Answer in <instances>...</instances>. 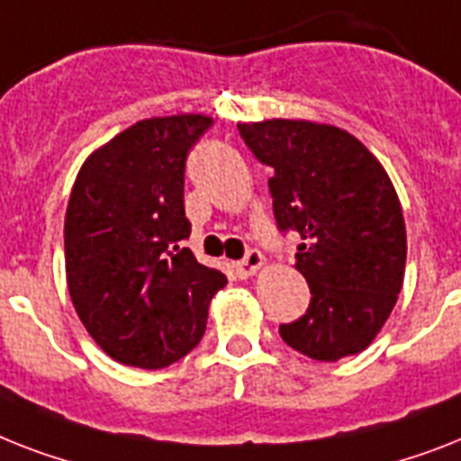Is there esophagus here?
I'll return each instance as SVG.
<instances>
[{
    "instance_id": "esophagus-1",
    "label": "esophagus",
    "mask_w": 461,
    "mask_h": 461,
    "mask_svg": "<svg viewBox=\"0 0 461 461\" xmlns=\"http://www.w3.org/2000/svg\"><path fill=\"white\" fill-rule=\"evenodd\" d=\"M265 258L260 250H253L250 249L249 253H246V258L243 260H239L237 265H234V272H237L239 279H249V276H253L258 272V269L263 267Z\"/></svg>"
}]
</instances>
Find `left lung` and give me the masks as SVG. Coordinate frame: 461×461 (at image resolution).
<instances>
[{
    "mask_svg": "<svg viewBox=\"0 0 461 461\" xmlns=\"http://www.w3.org/2000/svg\"><path fill=\"white\" fill-rule=\"evenodd\" d=\"M239 134L275 170L267 185L279 231L301 237L295 267L312 298L305 315L279 327L284 343L320 362L360 353L405 276V220L386 170L334 125L275 118Z\"/></svg>",
    "mask_w": 461,
    "mask_h": 461,
    "instance_id": "left-lung-1",
    "label": "left lung"
}]
</instances>
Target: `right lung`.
Returning <instances> with one entry per match:
<instances>
[{"label": "right lung", "instance_id": "add662e5", "mask_svg": "<svg viewBox=\"0 0 461 461\" xmlns=\"http://www.w3.org/2000/svg\"><path fill=\"white\" fill-rule=\"evenodd\" d=\"M208 115L149 118L96 149L70 192L63 241L77 317L115 362L160 369L205 331L211 298L227 284L182 241L186 156Z\"/></svg>", "mask_w": 461, "mask_h": 461}]
</instances>
